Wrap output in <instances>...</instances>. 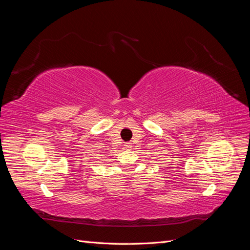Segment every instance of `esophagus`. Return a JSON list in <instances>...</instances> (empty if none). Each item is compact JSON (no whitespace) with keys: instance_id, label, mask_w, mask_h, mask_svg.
<instances>
[{"instance_id":"obj_1","label":"esophagus","mask_w":250,"mask_h":250,"mask_svg":"<svg viewBox=\"0 0 250 250\" xmlns=\"http://www.w3.org/2000/svg\"><path fill=\"white\" fill-rule=\"evenodd\" d=\"M124 148H125V149H127V150H130V149L132 148L131 143H126L125 145H124Z\"/></svg>"}]
</instances>
